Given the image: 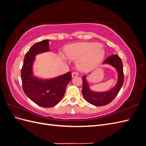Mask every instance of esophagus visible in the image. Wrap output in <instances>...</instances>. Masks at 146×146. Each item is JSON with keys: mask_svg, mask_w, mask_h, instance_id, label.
Wrapping results in <instances>:
<instances>
[{"mask_svg": "<svg viewBox=\"0 0 146 146\" xmlns=\"http://www.w3.org/2000/svg\"><path fill=\"white\" fill-rule=\"evenodd\" d=\"M78 76V73L77 72H73L72 73V77H77Z\"/></svg>", "mask_w": 146, "mask_h": 146, "instance_id": "esophagus-1", "label": "esophagus"}]
</instances>
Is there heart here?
I'll return each instance as SVG.
<instances>
[{
    "mask_svg": "<svg viewBox=\"0 0 146 146\" xmlns=\"http://www.w3.org/2000/svg\"><path fill=\"white\" fill-rule=\"evenodd\" d=\"M65 53L70 60L78 59V67L83 70H89L96 67L105 56V50L103 46L94 42L72 44L66 47Z\"/></svg>",
    "mask_w": 146,
    "mask_h": 146,
    "instance_id": "obj_1",
    "label": "heart"
}]
</instances>
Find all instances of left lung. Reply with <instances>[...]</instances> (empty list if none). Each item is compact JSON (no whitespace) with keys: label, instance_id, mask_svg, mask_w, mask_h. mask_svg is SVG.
<instances>
[{"label":"left lung","instance_id":"8db88e82","mask_svg":"<svg viewBox=\"0 0 146 146\" xmlns=\"http://www.w3.org/2000/svg\"><path fill=\"white\" fill-rule=\"evenodd\" d=\"M107 64L116 69L117 72V81L111 90L104 92H97L92 91L90 88V84L86 80V75L83 76L82 94L85 99L92 105L96 106H104L110 104L116 98L119 93L124 80L123 72V64L122 60L118 55H113L106 59L103 64Z\"/></svg>","mask_w":146,"mask_h":146}]
</instances>
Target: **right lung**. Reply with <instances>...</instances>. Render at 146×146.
Segmentation results:
<instances>
[{"label":"right lung","instance_id":"right-lung-1","mask_svg":"<svg viewBox=\"0 0 146 146\" xmlns=\"http://www.w3.org/2000/svg\"><path fill=\"white\" fill-rule=\"evenodd\" d=\"M48 39L35 43L30 47L24 59L21 79L25 95L38 105L50 108L58 104L65 93L68 84L72 79L71 72L49 79L34 76L33 65L36 55L50 51Z\"/></svg>","mask_w":146,"mask_h":146}]
</instances>
